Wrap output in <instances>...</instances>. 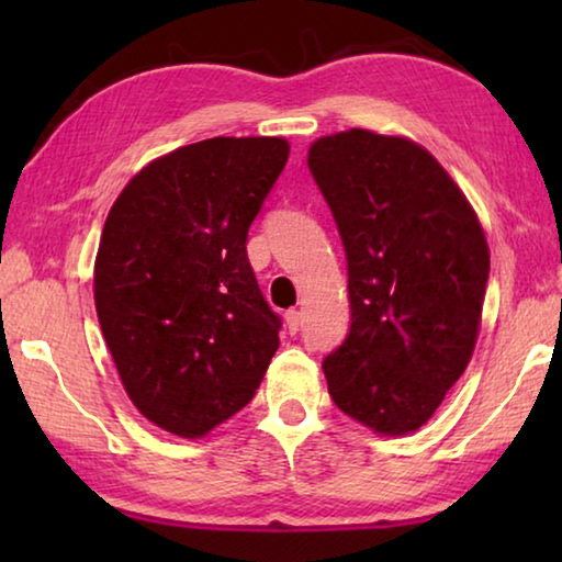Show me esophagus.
Wrapping results in <instances>:
<instances>
[{"instance_id":"1","label":"esophagus","mask_w":562,"mask_h":562,"mask_svg":"<svg viewBox=\"0 0 562 562\" xmlns=\"http://www.w3.org/2000/svg\"><path fill=\"white\" fill-rule=\"evenodd\" d=\"M284 322H288L290 335H297V331H300V312L288 310V312H284Z\"/></svg>"}]
</instances>
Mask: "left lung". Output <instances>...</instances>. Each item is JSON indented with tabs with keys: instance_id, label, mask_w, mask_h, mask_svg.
<instances>
[{
	"instance_id": "1",
	"label": "left lung",
	"mask_w": 562,
	"mask_h": 562,
	"mask_svg": "<svg viewBox=\"0 0 562 562\" xmlns=\"http://www.w3.org/2000/svg\"><path fill=\"white\" fill-rule=\"evenodd\" d=\"M310 173L345 245L351 325L325 357L331 402L376 434L416 431L469 367L491 258L429 150L351 128L312 144Z\"/></svg>"
}]
</instances>
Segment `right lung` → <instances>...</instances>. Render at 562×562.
Returning <instances> with one entry per match:
<instances>
[{
	"mask_svg": "<svg viewBox=\"0 0 562 562\" xmlns=\"http://www.w3.org/2000/svg\"><path fill=\"white\" fill-rule=\"evenodd\" d=\"M288 156L268 136L183 146L140 170L103 225V339L138 412L183 439L240 412L280 347L245 243Z\"/></svg>",
	"mask_w": 562,
	"mask_h": 562,
	"instance_id": "add662e5",
	"label": "right lung"
}]
</instances>
